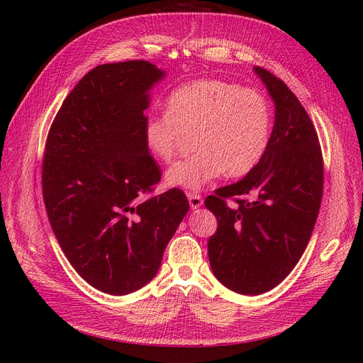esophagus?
Listing matches in <instances>:
<instances>
[{
  "label": "esophagus",
  "instance_id": "1",
  "mask_svg": "<svg viewBox=\"0 0 363 363\" xmlns=\"http://www.w3.org/2000/svg\"><path fill=\"white\" fill-rule=\"evenodd\" d=\"M188 200L192 208H199L203 204V196L196 192H188Z\"/></svg>",
  "mask_w": 363,
  "mask_h": 363
}]
</instances>
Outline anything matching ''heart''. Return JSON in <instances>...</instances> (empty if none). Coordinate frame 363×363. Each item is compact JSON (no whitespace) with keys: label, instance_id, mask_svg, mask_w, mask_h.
I'll list each match as a JSON object with an SVG mask.
<instances>
[{"label":"heart","instance_id":"1","mask_svg":"<svg viewBox=\"0 0 363 363\" xmlns=\"http://www.w3.org/2000/svg\"><path fill=\"white\" fill-rule=\"evenodd\" d=\"M271 127V107L257 91L216 79L196 80L171 92L167 112L147 118L144 142L156 159L169 162L192 133L194 152L175 162L164 180L200 189L223 172L248 174L265 155Z\"/></svg>","mask_w":363,"mask_h":363}]
</instances>
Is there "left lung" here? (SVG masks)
<instances>
[{
  "label": "left lung",
  "instance_id": "left-lung-1",
  "mask_svg": "<svg viewBox=\"0 0 363 363\" xmlns=\"http://www.w3.org/2000/svg\"><path fill=\"white\" fill-rule=\"evenodd\" d=\"M255 71L276 103L268 148L242 180L204 201L218 219L207 244L212 271L244 295L268 292L289 276L309 244L324 189L323 151L309 113L281 79L262 67Z\"/></svg>",
  "mask_w": 363,
  "mask_h": 363
}]
</instances>
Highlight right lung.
I'll return each mask as SVG.
<instances>
[{
	"label": "right lung",
	"mask_w": 363,
	"mask_h": 363,
	"mask_svg": "<svg viewBox=\"0 0 363 363\" xmlns=\"http://www.w3.org/2000/svg\"><path fill=\"white\" fill-rule=\"evenodd\" d=\"M162 77L145 60L100 65L65 98L47 136L51 228L74 269L104 294L145 286L189 211L179 188L152 195L162 171L144 142V111Z\"/></svg>",
	"instance_id": "right-lung-1"
}]
</instances>
